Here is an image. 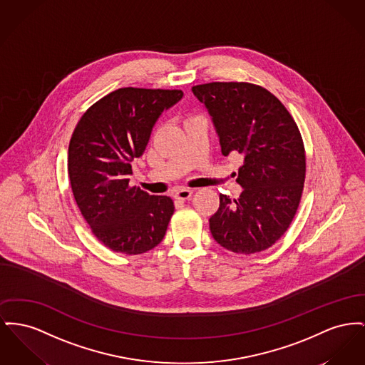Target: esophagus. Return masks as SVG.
Returning <instances> with one entry per match:
<instances>
[{"mask_svg":"<svg viewBox=\"0 0 365 365\" xmlns=\"http://www.w3.org/2000/svg\"><path fill=\"white\" fill-rule=\"evenodd\" d=\"M192 194H193V190H190V189H180V190L175 192L173 197H175L176 200H182V201H186V200H189V198L192 197Z\"/></svg>","mask_w":365,"mask_h":365,"instance_id":"34e87169","label":"esophagus"}]
</instances>
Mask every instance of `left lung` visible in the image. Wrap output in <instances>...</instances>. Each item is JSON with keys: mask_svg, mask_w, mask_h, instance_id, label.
I'll return each mask as SVG.
<instances>
[{"mask_svg": "<svg viewBox=\"0 0 365 365\" xmlns=\"http://www.w3.org/2000/svg\"><path fill=\"white\" fill-rule=\"evenodd\" d=\"M208 108L223 155L238 153L242 165L237 200L220 194L210 217L217 244L236 254L272 247L289 227L303 192L306 158L299 129L279 99L248 83H210L192 88Z\"/></svg>", "mask_w": 365, "mask_h": 365, "instance_id": "8db88e82", "label": "left lung"}]
</instances>
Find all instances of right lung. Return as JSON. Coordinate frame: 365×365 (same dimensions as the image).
<instances>
[{
	"instance_id": "1",
	"label": "right lung",
	"mask_w": 365,
	"mask_h": 365,
	"mask_svg": "<svg viewBox=\"0 0 365 365\" xmlns=\"http://www.w3.org/2000/svg\"><path fill=\"white\" fill-rule=\"evenodd\" d=\"M182 98L176 89L121 88L88 108L73 132L71 190L92 233L111 251L143 254L165 236L173 201L129 187L130 163L146 150L161 113Z\"/></svg>"
}]
</instances>
